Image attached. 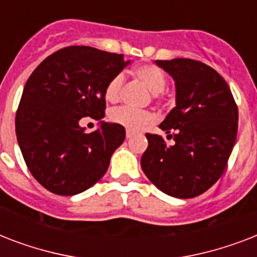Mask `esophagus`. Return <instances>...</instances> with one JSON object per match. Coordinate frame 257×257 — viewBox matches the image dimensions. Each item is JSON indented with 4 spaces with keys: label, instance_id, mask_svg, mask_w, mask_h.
Segmentation results:
<instances>
[{
    "label": "esophagus",
    "instance_id": "34e87169",
    "mask_svg": "<svg viewBox=\"0 0 257 257\" xmlns=\"http://www.w3.org/2000/svg\"><path fill=\"white\" fill-rule=\"evenodd\" d=\"M133 136V133L131 131H126V139H131Z\"/></svg>",
    "mask_w": 257,
    "mask_h": 257
}]
</instances>
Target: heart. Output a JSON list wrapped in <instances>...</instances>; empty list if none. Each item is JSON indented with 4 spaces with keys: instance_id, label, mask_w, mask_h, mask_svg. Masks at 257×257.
I'll list each match as a JSON object with an SVG mask.
<instances>
[{
    "instance_id": "1",
    "label": "heart",
    "mask_w": 257,
    "mask_h": 257,
    "mask_svg": "<svg viewBox=\"0 0 257 257\" xmlns=\"http://www.w3.org/2000/svg\"><path fill=\"white\" fill-rule=\"evenodd\" d=\"M133 73L140 80L149 92L152 93L153 100H160L163 90L168 85V78L167 74L160 69L159 66L153 64H143L135 68ZM124 84V76L121 73L114 74L105 85L104 96L109 102H117L120 98L121 88ZM109 120L114 124L124 126L126 131L136 132L143 126L152 124L155 117L148 110H136V109L120 106L110 110L109 113Z\"/></svg>"
}]
</instances>
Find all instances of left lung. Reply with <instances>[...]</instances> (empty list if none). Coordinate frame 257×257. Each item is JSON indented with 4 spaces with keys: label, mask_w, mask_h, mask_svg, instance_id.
I'll list each match as a JSON object with an SVG mask.
<instances>
[{
    "label": "left lung",
    "mask_w": 257,
    "mask_h": 257,
    "mask_svg": "<svg viewBox=\"0 0 257 257\" xmlns=\"http://www.w3.org/2000/svg\"><path fill=\"white\" fill-rule=\"evenodd\" d=\"M156 64L176 82V106L160 124L173 143L147 133L141 168L164 193L191 199L224 173L236 141L239 110L227 81L204 62L173 58Z\"/></svg>",
    "instance_id": "left-lung-1"
}]
</instances>
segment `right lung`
<instances>
[{"instance_id": "add662e5", "label": "right lung", "mask_w": 257, "mask_h": 257, "mask_svg": "<svg viewBox=\"0 0 257 257\" xmlns=\"http://www.w3.org/2000/svg\"><path fill=\"white\" fill-rule=\"evenodd\" d=\"M128 62L124 54L66 46L30 74L16 113V135L26 167L52 193L73 196L105 175L125 128L101 121L86 133L82 117L105 116L104 89Z\"/></svg>"}]
</instances>
